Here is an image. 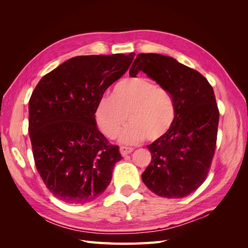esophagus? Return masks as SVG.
Instances as JSON below:
<instances>
[{
  "label": "esophagus",
  "instance_id": "esophagus-1",
  "mask_svg": "<svg viewBox=\"0 0 248 248\" xmlns=\"http://www.w3.org/2000/svg\"><path fill=\"white\" fill-rule=\"evenodd\" d=\"M133 151V148L132 147H127V146H121L120 147V152H121V154L123 156L129 154Z\"/></svg>",
  "mask_w": 248,
  "mask_h": 248
}]
</instances>
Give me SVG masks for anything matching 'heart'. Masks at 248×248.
Instances as JSON below:
<instances>
[{"instance_id": "obj_1", "label": "heart", "mask_w": 248, "mask_h": 248, "mask_svg": "<svg viewBox=\"0 0 248 248\" xmlns=\"http://www.w3.org/2000/svg\"><path fill=\"white\" fill-rule=\"evenodd\" d=\"M129 117L131 122L120 140L126 144L162 138L176 119V104L168 89L142 77L117 82L111 97H102L95 108V119L108 139H115Z\"/></svg>"}]
</instances>
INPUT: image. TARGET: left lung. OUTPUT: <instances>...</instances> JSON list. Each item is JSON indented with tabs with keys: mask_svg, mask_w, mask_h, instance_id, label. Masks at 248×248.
<instances>
[{
	"mask_svg": "<svg viewBox=\"0 0 248 248\" xmlns=\"http://www.w3.org/2000/svg\"><path fill=\"white\" fill-rule=\"evenodd\" d=\"M140 71L168 89L176 104L171 128L147 146L152 159L141 180L159 197H187L204 183L215 153L219 110L213 88L199 71L168 56L139 54L130 77Z\"/></svg>",
	"mask_w": 248,
	"mask_h": 248,
	"instance_id": "1",
	"label": "left lung"
}]
</instances>
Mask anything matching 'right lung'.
Segmentation results:
<instances>
[{
    "label": "right lung",
    "instance_id": "add662e5",
    "mask_svg": "<svg viewBox=\"0 0 248 248\" xmlns=\"http://www.w3.org/2000/svg\"><path fill=\"white\" fill-rule=\"evenodd\" d=\"M133 57L130 52L71 58L46 74L33 91L29 134L35 166L58 200L86 204L110 183L122 156L98 130L95 108Z\"/></svg>",
    "mask_w": 248,
    "mask_h": 248
}]
</instances>
